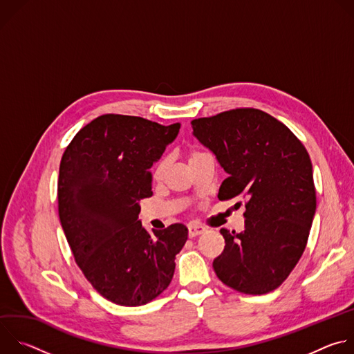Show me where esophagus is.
Wrapping results in <instances>:
<instances>
[{
	"mask_svg": "<svg viewBox=\"0 0 354 354\" xmlns=\"http://www.w3.org/2000/svg\"><path fill=\"white\" fill-rule=\"evenodd\" d=\"M187 231H189V236L190 238H193V236H197V235H200V234H203V232H206V228L205 227H201L200 224H189L187 225Z\"/></svg>",
	"mask_w": 354,
	"mask_h": 354,
	"instance_id": "34e87169",
	"label": "esophagus"
}]
</instances>
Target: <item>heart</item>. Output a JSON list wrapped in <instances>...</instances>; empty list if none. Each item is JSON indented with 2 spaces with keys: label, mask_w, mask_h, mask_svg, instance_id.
<instances>
[{
  "label": "heart",
  "mask_w": 354,
  "mask_h": 354,
  "mask_svg": "<svg viewBox=\"0 0 354 354\" xmlns=\"http://www.w3.org/2000/svg\"><path fill=\"white\" fill-rule=\"evenodd\" d=\"M201 154H205L203 151H198V149H190V151H187V154H186V157H187V162H190V161L196 160V158H197V157H200ZM167 167H168V160H167V158H162L161 161H158V164L154 167V171H153L154 178H156V179L162 178L164 172L167 171Z\"/></svg>",
  "instance_id": "heart-1"
}]
</instances>
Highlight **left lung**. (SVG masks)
I'll return each instance as SVG.
<instances>
[{
	"instance_id": "left-lung-1",
	"label": "left lung",
	"mask_w": 354,
	"mask_h": 354,
	"mask_svg": "<svg viewBox=\"0 0 354 354\" xmlns=\"http://www.w3.org/2000/svg\"><path fill=\"white\" fill-rule=\"evenodd\" d=\"M193 136L216 156L227 178L218 198L243 196L245 230L220 232L217 277L243 294L276 290L304 252L317 209L306 147L273 116L241 108L192 120Z\"/></svg>"
}]
</instances>
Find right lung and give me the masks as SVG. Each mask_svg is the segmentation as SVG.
Instances as JSON below:
<instances>
[{
  "label": "right lung",
  "mask_w": 354,
  "mask_h": 354,
  "mask_svg": "<svg viewBox=\"0 0 354 354\" xmlns=\"http://www.w3.org/2000/svg\"><path fill=\"white\" fill-rule=\"evenodd\" d=\"M179 129V123L102 115L82 127L63 154L62 227L86 280L115 304L144 306L174 277L187 228L176 223L151 235L138 220V201L153 196L149 168Z\"/></svg>",
  "instance_id": "right-lung-1"
}]
</instances>
